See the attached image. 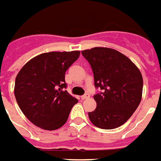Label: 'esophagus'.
Instances as JSON below:
<instances>
[{
  "label": "esophagus",
  "mask_w": 161,
  "mask_h": 161,
  "mask_svg": "<svg viewBox=\"0 0 161 161\" xmlns=\"http://www.w3.org/2000/svg\"><path fill=\"white\" fill-rule=\"evenodd\" d=\"M89 97H90V95H89V94H88V93H86L85 95H83V96H81V99H83V100H84V99L89 98Z\"/></svg>",
  "instance_id": "1"
}]
</instances>
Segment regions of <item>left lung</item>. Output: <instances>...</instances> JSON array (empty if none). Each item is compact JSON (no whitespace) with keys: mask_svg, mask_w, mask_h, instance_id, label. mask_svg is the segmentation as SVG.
<instances>
[{"mask_svg":"<svg viewBox=\"0 0 161 161\" xmlns=\"http://www.w3.org/2000/svg\"><path fill=\"white\" fill-rule=\"evenodd\" d=\"M90 64L95 87L96 109L88 113L91 122L101 129H114L127 121L138 107L142 93V76L127 57L108 47L84 50Z\"/></svg>","mask_w":161,"mask_h":161,"instance_id":"1","label":"left lung"}]
</instances>
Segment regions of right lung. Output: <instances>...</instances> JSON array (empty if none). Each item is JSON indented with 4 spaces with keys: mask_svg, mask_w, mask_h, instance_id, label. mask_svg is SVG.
I'll use <instances>...</instances> for the list:
<instances>
[{
    "mask_svg": "<svg viewBox=\"0 0 161 161\" xmlns=\"http://www.w3.org/2000/svg\"><path fill=\"white\" fill-rule=\"evenodd\" d=\"M79 56V51L42 53L30 59L17 75V103L34 125L53 131L66 123L78 100L64 90L65 72Z\"/></svg>",
    "mask_w": 161,
    "mask_h": 161,
    "instance_id": "right-lung-1",
    "label": "right lung"
}]
</instances>
